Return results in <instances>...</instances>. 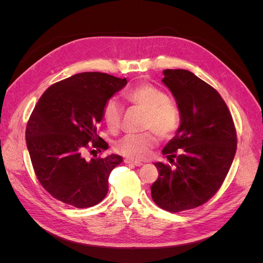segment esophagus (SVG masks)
Segmentation results:
<instances>
[{
    "mask_svg": "<svg viewBox=\"0 0 263 263\" xmlns=\"http://www.w3.org/2000/svg\"><path fill=\"white\" fill-rule=\"evenodd\" d=\"M125 162H126V163H132V164H135V165H136V166H140V165L144 164V163L140 162V161H137V160H133V159H129V158L125 159Z\"/></svg>",
    "mask_w": 263,
    "mask_h": 263,
    "instance_id": "esophagus-1",
    "label": "esophagus"
}]
</instances>
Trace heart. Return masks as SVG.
Here are the masks:
<instances>
[{
  "label": "heart",
  "instance_id": "1",
  "mask_svg": "<svg viewBox=\"0 0 263 263\" xmlns=\"http://www.w3.org/2000/svg\"><path fill=\"white\" fill-rule=\"evenodd\" d=\"M126 99L133 104L147 110L145 127L154 129L140 134H126L116 140V153L133 160H144L150 156L151 150L158 145L159 135L169 137L177 132L181 116L178 106L169 101V97L160 87L148 82H142L127 90ZM123 105L117 98L106 101L103 108V116L109 128H117L121 124Z\"/></svg>",
  "mask_w": 263,
  "mask_h": 263
}]
</instances>
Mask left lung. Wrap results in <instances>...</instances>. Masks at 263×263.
I'll return each instance as SVG.
<instances>
[{"label": "left lung", "mask_w": 263, "mask_h": 263, "mask_svg": "<svg viewBox=\"0 0 263 263\" xmlns=\"http://www.w3.org/2000/svg\"><path fill=\"white\" fill-rule=\"evenodd\" d=\"M162 82L177 101L181 124L162 150L174 164L156 162L154 202L178 213L208 202L224 182L237 149L232 114L213 86L183 69H166Z\"/></svg>", "instance_id": "8db88e82"}]
</instances>
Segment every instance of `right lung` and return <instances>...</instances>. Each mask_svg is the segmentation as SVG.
<instances>
[{"instance_id":"obj_1","label":"right lung","mask_w":263,"mask_h":263,"mask_svg":"<svg viewBox=\"0 0 263 263\" xmlns=\"http://www.w3.org/2000/svg\"><path fill=\"white\" fill-rule=\"evenodd\" d=\"M127 84L107 73L82 72L45 91L26 127V145L38 181L55 200L78 209L99 204L108 192V177L123 162L118 155L84 151L107 145L97 133L108 99Z\"/></svg>"}]
</instances>
